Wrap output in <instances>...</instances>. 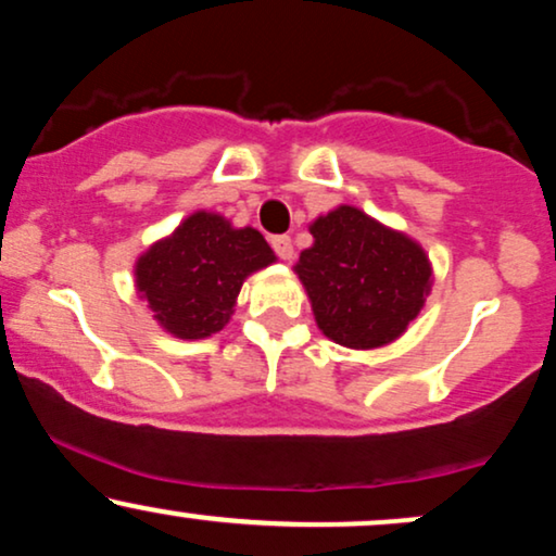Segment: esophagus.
Masks as SVG:
<instances>
[{"mask_svg":"<svg viewBox=\"0 0 556 556\" xmlns=\"http://www.w3.org/2000/svg\"><path fill=\"white\" fill-rule=\"evenodd\" d=\"M271 248H274V253H277V256L282 261H290L292 253H295V251H292V240L287 238V235H274Z\"/></svg>","mask_w":556,"mask_h":556,"instance_id":"1","label":"esophagus"}]
</instances>
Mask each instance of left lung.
Listing matches in <instances>:
<instances>
[{"label": "left lung", "instance_id": "obj_1", "mask_svg": "<svg viewBox=\"0 0 556 556\" xmlns=\"http://www.w3.org/2000/svg\"><path fill=\"white\" fill-rule=\"evenodd\" d=\"M314 245L295 271L329 340L353 350L394 342L424 308L431 264L424 248L355 206L311 225Z\"/></svg>", "mask_w": 556, "mask_h": 556}]
</instances>
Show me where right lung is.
<instances>
[{
    "label": "right lung",
    "instance_id": "right-lung-1",
    "mask_svg": "<svg viewBox=\"0 0 556 556\" xmlns=\"http://www.w3.org/2000/svg\"><path fill=\"white\" fill-rule=\"evenodd\" d=\"M274 258L258 229L195 212L138 258L136 287L169 334L203 340L225 329L248 274Z\"/></svg>",
    "mask_w": 556,
    "mask_h": 556
}]
</instances>
